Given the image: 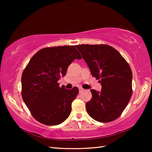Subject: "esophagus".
<instances>
[{
	"mask_svg": "<svg viewBox=\"0 0 152 152\" xmlns=\"http://www.w3.org/2000/svg\"><path fill=\"white\" fill-rule=\"evenodd\" d=\"M82 91H84V89L82 88H79V92H80V93H81V92H82Z\"/></svg>",
	"mask_w": 152,
	"mask_h": 152,
	"instance_id": "1",
	"label": "esophagus"
}]
</instances>
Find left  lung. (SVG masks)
<instances>
[{"mask_svg":"<svg viewBox=\"0 0 152 152\" xmlns=\"http://www.w3.org/2000/svg\"><path fill=\"white\" fill-rule=\"evenodd\" d=\"M90 68L92 76L101 83V92L91 89L86 102L88 115L101 123L119 117L132 95V72L120 53L108 45H76Z\"/></svg>","mask_w":152,"mask_h":152,"instance_id":"obj_1","label":"left lung"}]
</instances>
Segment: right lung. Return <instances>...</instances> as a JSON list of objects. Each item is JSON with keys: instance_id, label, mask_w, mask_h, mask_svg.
Listing matches in <instances>:
<instances>
[{"instance_id": "right-lung-1", "label": "right lung", "mask_w": 152, "mask_h": 152, "mask_svg": "<svg viewBox=\"0 0 152 152\" xmlns=\"http://www.w3.org/2000/svg\"><path fill=\"white\" fill-rule=\"evenodd\" d=\"M75 59H82L73 45L43 48L31 59L21 77L22 98L35 119L57 125L69 117L78 87L68 90L58 81Z\"/></svg>"}]
</instances>
